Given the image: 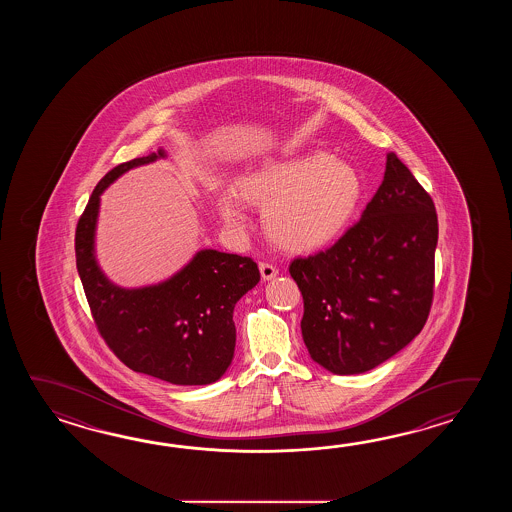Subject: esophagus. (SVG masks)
Listing matches in <instances>:
<instances>
[{"label": "esophagus", "instance_id": "34e87169", "mask_svg": "<svg viewBox=\"0 0 512 512\" xmlns=\"http://www.w3.org/2000/svg\"><path fill=\"white\" fill-rule=\"evenodd\" d=\"M260 272L263 280H272L278 274V269H276V265H272L269 261H261Z\"/></svg>", "mask_w": 512, "mask_h": 512}]
</instances>
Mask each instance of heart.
Here are the masks:
<instances>
[{
  "mask_svg": "<svg viewBox=\"0 0 512 512\" xmlns=\"http://www.w3.org/2000/svg\"><path fill=\"white\" fill-rule=\"evenodd\" d=\"M360 190L355 168L326 150L261 164L238 181L243 201L263 208L269 238L296 252L315 251L335 240L359 205ZM239 198L223 192L218 201L221 218L234 230L249 223Z\"/></svg>",
  "mask_w": 512,
  "mask_h": 512,
  "instance_id": "heart-1",
  "label": "heart"
}]
</instances>
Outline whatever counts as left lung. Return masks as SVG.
Listing matches in <instances>:
<instances>
[{"mask_svg":"<svg viewBox=\"0 0 512 512\" xmlns=\"http://www.w3.org/2000/svg\"><path fill=\"white\" fill-rule=\"evenodd\" d=\"M434 201L395 153L362 218L335 245L294 258L311 359L337 375L370 371L408 346L434 300Z\"/></svg>","mask_w":512,"mask_h":512,"instance_id":"left-lung-1","label":"left lung"}]
</instances>
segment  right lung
Returning <instances> with one entry per match:
<instances>
[{
    "label": "right lung",
    "instance_id": "add662e5",
    "mask_svg": "<svg viewBox=\"0 0 512 512\" xmlns=\"http://www.w3.org/2000/svg\"><path fill=\"white\" fill-rule=\"evenodd\" d=\"M164 150L119 164L100 179L78 219L77 269L98 333L130 370L181 386L223 377L236 348L234 305L260 282L249 256L197 252L170 280L141 289L109 282L95 260L100 194L135 166L163 159Z\"/></svg>",
    "mask_w": 512,
    "mask_h": 512
}]
</instances>
